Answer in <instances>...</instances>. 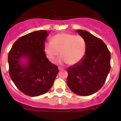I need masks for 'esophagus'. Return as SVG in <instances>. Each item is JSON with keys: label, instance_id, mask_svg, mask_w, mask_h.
<instances>
[{"label": "esophagus", "instance_id": "esophagus-1", "mask_svg": "<svg viewBox=\"0 0 121 121\" xmlns=\"http://www.w3.org/2000/svg\"><path fill=\"white\" fill-rule=\"evenodd\" d=\"M58 69H59L60 71H61V70H62V69H63V68H61V67H58Z\"/></svg>", "mask_w": 121, "mask_h": 121}]
</instances>
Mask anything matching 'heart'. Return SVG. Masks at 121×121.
<instances>
[{"label":"heart","instance_id":"heart-1","mask_svg":"<svg viewBox=\"0 0 121 121\" xmlns=\"http://www.w3.org/2000/svg\"><path fill=\"white\" fill-rule=\"evenodd\" d=\"M44 51L48 59L54 63L60 52V61L69 65L78 64L86 54V44L83 37L68 33H60L53 36L52 42L44 44Z\"/></svg>","mask_w":121,"mask_h":121}]
</instances>
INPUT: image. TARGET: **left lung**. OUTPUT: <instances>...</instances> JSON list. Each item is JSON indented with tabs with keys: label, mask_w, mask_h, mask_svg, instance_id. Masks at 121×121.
I'll return each mask as SVG.
<instances>
[{
	"label": "left lung",
	"mask_w": 121,
	"mask_h": 121,
	"mask_svg": "<svg viewBox=\"0 0 121 121\" xmlns=\"http://www.w3.org/2000/svg\"><path fill=\"white\" fill-rule=\"evenodd\" d=\"M77 32L86 42V54L80 63L68 68L67 84L74 93L89 96L105 83L111 68V54L101 39L86 30Z\"/></svg>",
	"instance_id": "left-lung-1"
}]
</instances>
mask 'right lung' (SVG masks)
Returning <instances> with one entry per match:
<instances>
[{
	"label": "right lung",
	"instance_id": "add662e5",
	"mask_svg": "<svg viewBox=\"0 0 121 121\" xmlns=\"http://www.w3.org/2000/svg\"><path fill=\"white\" fill-rule=\"evenodd\" d=\"M49 33L40 30L21 36L9 53L10 78L27 96L35 97L48 92L58 74V67L50 63L44 51Z\"/></svg>",
	"mask_w": 121,
	"mask_h": 121
}]
</instances>
